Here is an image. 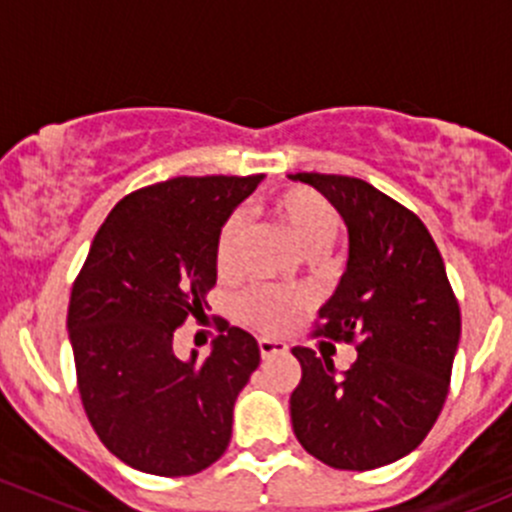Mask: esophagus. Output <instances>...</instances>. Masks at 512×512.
Segmentation results:
<instances>
[{
    "instance_id": "esophagus-1",
    "label": "esophagus",
    "mask_w": 512,
    "mask_h": 512,
    "mask_svg": "<svg viewBox=\"0 0 512 512\" xmlns=\"http://www.w3.org/2000/svg\"><path fill=\"white\" fill-rule=\"evenodd\" d=\"M260 354L262 359H270L275 354H287V344L275 342V339H260Z\"/></svg>"
}]
</instances>
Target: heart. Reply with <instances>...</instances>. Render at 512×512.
Here are the masks:
<instances>
[{
    "instance_id": "b5f03b06",
    "label": "heart",
    "mask_w": 512,
    "mask_h": 512,
    "mask_svg": "<svg viewBox=\"0 0 512 512\" xmlns=\"http://www.w3.org/2000/svg\"><path fill=\"white\" fill-rule=\"evenodd\" d=\"M272 218L277 220L292 237L294 247L302 255L307 252H324L337 237V213L332 205L317 193L304 188L285 190L277 195L270 205ZM242 242V223L240 218L225 220L223 230L218 235V245H215V265H218L220 275H230L235 270L237 250ZM304 302L294 294L277 292V289L257 287L245 294L240 304V312L252 327L262 329V332H285Z\"/></svg>"
}]
</instances>
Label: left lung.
Masks as SVG:
<instances>
[{
	"mask_svg": "<svg viewBox=\"0 0 512 512\" xmlns=\"http://www.w3.org/2000/svg\"><path fill=\"white\" fill-rule=\"evenodd\" d=\"M347 225V270L319 309L317 334L356 342L337 374L294 347L302 379L289 396L297 441L339 471H371L409 456L443 409L461 339V309L431 232L366 180L297 173Z\"/></svg>",
	"mask_w": 512,
	"mask_h": 512,
	"instance_id": "8db88e82",
	"label": "left lung"
}]
</instances>
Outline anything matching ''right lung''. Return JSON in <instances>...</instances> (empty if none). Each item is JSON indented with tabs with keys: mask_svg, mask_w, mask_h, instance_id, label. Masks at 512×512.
Listing matches in <instances>:
<instances>
[{
	"mask_svg": "<svg viewBox=\"0 0 512 512\" xmlns=\"http://www.w3.org/2000/svg\"><path fill=\"white\" fill-rule=\"evenodd\" d=\"M260 180L183 175L126 195L76 277L66 327L84 411L136 471L193 476L230 443L237 394L260 366L255 337L223 324L210 356L178 359L173 334L203 314L220 230Z\"/></svg>",
	"mask_w": 512,
	"mask_h": 512,
	"instance_id": "add662e5",
	"label": "right lung"
}]
</instances>
